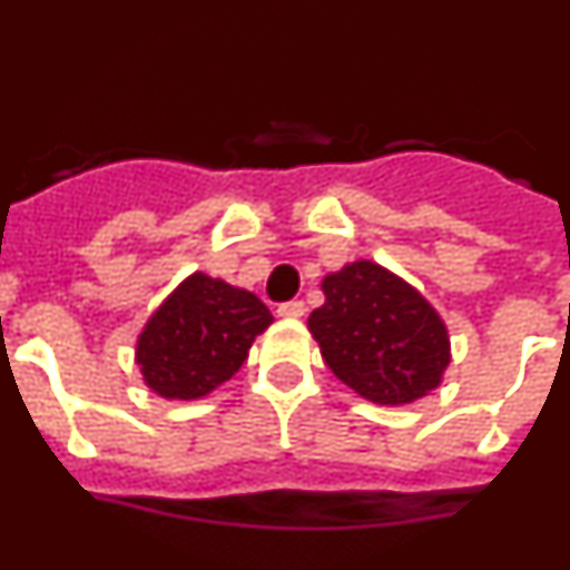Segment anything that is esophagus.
Instances as JSON below:
<instances>
[{"label":"esophagus","instance_id":"1","mask_svg":"<svg viewBox=\"0 0 570 570\" xmlns=\"http://www.w3.org/2000/svg\"><path fill=\"white\" fill-rule=\"evenodd\" d=\"M276 314H279L282 320H299V316H305V302L302 299L282 302L279 308H276Z\"/></svg>","mask_w":570,"mask_h":570}]
</instances>
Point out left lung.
<instances>
[{
    "mask_svg": "<svg viewBox=\"0 0 570 570\" xmlns=\"http://www.w3.org/2000/svg\"><path fill=\"white\" fill-rule=\"evenodd\" d=\"M325 305L308 316L325 365L376 405H407L442 382L451 362L445 322L405 279L371 259L322 279Z\"/></svg>",
    "mask_w": 570,
    "mask_h": 570,
    "instance_id": "1",
    "label": "left lung"
}]
</instances>
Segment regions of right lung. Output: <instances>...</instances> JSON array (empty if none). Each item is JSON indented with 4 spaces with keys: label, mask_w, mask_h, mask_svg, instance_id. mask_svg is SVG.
Returning <instances> with one entry per match:
<instances>
[{
    "label": "right lung",
    "mask_w": 570,
    "mask_h": 570,
    "mask_svg": "<svg viewBox=\"0 0 570 570\" xmlns=\"http://www.w3.org/2000/svg\"><path fill=\"white\" fill-rule=\"evenodd\" d=\"M271 322L259 296L196 271L154 311L136 340V365L154 394L199 400L239 371Z\"/></svg>",
    "instance_id": "right-lung-1"
}]
</instances>
